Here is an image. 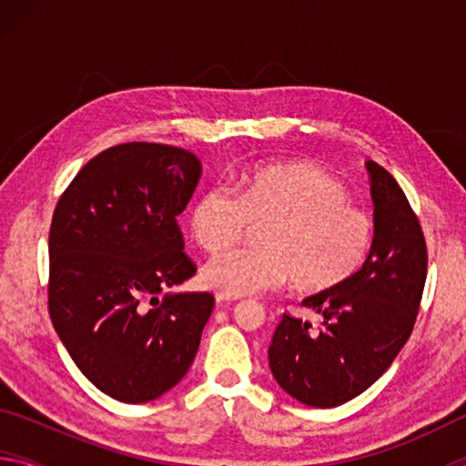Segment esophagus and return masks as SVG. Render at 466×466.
<instances>
[{
	"label": "esophagus",
	"instance_id": "34e87169",
	"mask_svg": "<svg viewBox=\"0 0 466 466\" xmlns=\"http://www.w3.org/2000/svg\"><path fill=\"white\" fill-rule=\"evenodd\" d=\"M216 302H218V306H228V304H234L236 298H230L226 294H216Z\"/></svg>",
	"mask_w": 466,
	"mask_h": 466
}]
</instances>
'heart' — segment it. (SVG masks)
<instances>
[{
    "instance_id": "1",
    "label": "heart",
    "mask_w": 466,
    "mask_h": 466,
    "mask_svg": "<svg viewBox=\"0 0 466 466\" xmlns=\"http://www.w3.org/2000/svg\"><path fill=\"white\" fill-rule=\"evenodd\" d=\"M188 224L211 255L233 246L250 225L264 227L261 249L224 253L203 267L205 286L230 298L263 294L289 279L312 294L333 289L361 269L374 240L372 218L350 203L341 180L312 164L255 168L244 175L240 193L209 185Z\"/></svg>"
}]
</instances>
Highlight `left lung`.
Masks as SVG:
<instances>
[{"label":"left lung","mask_w":466,"mask_h":466,"mask_svg":"<svg viewBox=\"0 0 466 466\" xmlns=\"http://www.w3.org/2000/svg\"><path fill=\"white\" fill-rule=\"evenodd\" d=\"M374 240L361 269L333 289L302 299L320 314H283L269 345V368L289 397L337 407L370 389L411 337L428 275V247L415 211L389 170L372 160Z\"/></svg>","instance_id":"obj_1"}]
</instances>
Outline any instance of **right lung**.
Instances as JSON below:
<instances>
[{
	"mask_svg": "<svg viewBox=\"0 0 466 466\" xmlns=\"http://www.w3.org/2000/svg\"><path fill=\"white\" fill-rule=\"evenodd\" d=\"M201 178L183 147L131 141L86 164L55 208L49 314L82 374L108 397L147 403L177 386L216 299L168 291L193 278L177 216Z\"/></svg>",
	"mask_w": 466,
	"mask_h": 466,
	"instance_id": "1",
	"label": "right lung"
}]
</instances>
